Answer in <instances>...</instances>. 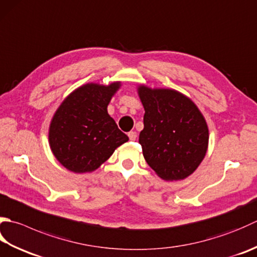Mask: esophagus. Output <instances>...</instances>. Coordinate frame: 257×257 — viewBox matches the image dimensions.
<instances>
[{"instance_id": "1", "label": "esophagus", "mask_w": 257, "mask_h": 257, "mask_svg": "<svg viewBox=\"0 0 257 257\" xmlns=\"http://www.w3.org/2000/svg\"><path fill=\"white\" fill-rule=\"evenodd\" d=\"M128 137L130 140H136V138H137V133L136 132H129L128 133Z\"/></svg>"}]
</instances>
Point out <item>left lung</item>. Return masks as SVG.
<instances>
[{
	"label": "left lung",
	"mask_w": 257,
	"mask_h": 257,
	"mask_svg": "<svg viewBox=\"0 0 257 257\" xmlns=\"http://www.w3.org/2000/svg\"><path fill=\"white\" fill-rule=\"evenodd\" d=\"M145 115L139 144L147 164L160 178L192 175L208 147V127L192 100L173 89L138 88Z\"/></svg>",
	"instance_id": "obj_1"
}]
</instances>
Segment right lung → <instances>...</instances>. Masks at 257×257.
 Here are the masks:
<instances>
[{"label":"right lung","mask_w":257,"mask_h":257,"mask_svg":"<svg viewBox=\"0 0 257 257\" xmlns=\"http://www.w3.org/2000/svg\"><path fill=\"white\" fill-rule=\"evenodd\" d=\"M119 87L120 82L87 83L70 93L55 111L49 143L55 158L67 169L77 174L93 172L128 142V136L107 111Z\"/></svg>","instance_id":"obj_1"}]
</instances>
